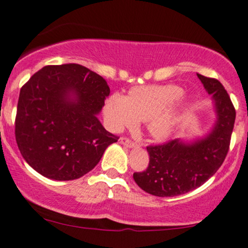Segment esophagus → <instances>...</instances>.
<instances>
[{"mask_svg":"<svg viewBox=\"0 0 248 248\" xmlns=\"http://www.w3.org/2000/svg\"><path fill=\"white\" fill-rule=\"evenodd\" d=\"M120 143H122V144H124V146H126L128 148L136 147L135 142H133L132 140H129V139H128V138H124V136H122V138H120Z\"/></svg>","mask_w":248,"mask_h":248,"instance_id":"34e87169","label":"esophagus"}]
</instances>
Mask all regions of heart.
Listing matches in <instances>:
<instances>
[{
  "label": "heart",
  "instance_id": "heart-1",
  "mask_svg": "<svg viewBox=\"0 0 248 248\" xmlns=\"http://www.w3.org/2000/svg\"><path fill=\"white\" fill-rule=\"evenodd\" d=\"M183 94V88L171 84L134 87L127 98L120 94L108 98L107 119L114 129L147 121L153 138L163 140L175 132L190 106Z\"/></svg>",
  "mask_w": 248,
  "mask_h": 248
}]
</instances>
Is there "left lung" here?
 Segmentation results:
<instances>
[{
  "mask_svg": "<svg viewBox=\"0 0 248 248\" xmlns=\"http://www.w3.org/2000/svg\"><path fill=\"white\" fill-rule=\"evenodd\" d=\"M215 101L217 121L205 138L192 142L181 139L148 146L149 164L133 177L143 191L157 197H175L197 189L212 177L229 153L235 109L221 82L197 75Z\"/></svg>",
  "mask_w": 248,
  "mask_h": 248,
  "instance_id": "left-lung-1",
  "label": "left lung"
}]
</instances>
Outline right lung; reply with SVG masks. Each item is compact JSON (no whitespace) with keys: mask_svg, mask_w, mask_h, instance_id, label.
Instances as JSON below:
<instances>
[{"mask_svg":"<svg viewBox=\"0 0 248 248\" xmlns=\"http://www.w3.org/2000/svg\"><path fill=\"white\" fill-rule=\"evenodd\" d=\"M109 92L101 76L79 64L36 72L21 88L15 120L17 146L27 163L56 181L91 171L119 140L96 118Z\"/></svg>","mask_w":248,"mask_h":248,"instance_id":"add662e5","label":"right lung"}]
</instances>
